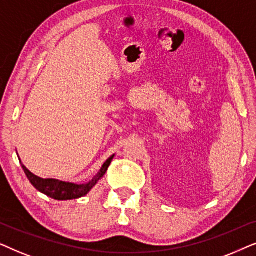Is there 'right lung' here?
I'll return each instance as SVG.
<instances>
[{"label": "right lung", "instance_id": "obj_1", "mask_svg": "<svg viewBox=\"0 0 256 256\" xmlns=\"http://www.w3.org/2000/svg\"><path fill=\"white\" fill-rule=\"evenodd\" d=\"M114 156H111L106 162H104V165L102 166L100 171L98 172V174L94 178L84 185H76L72 182H60L56 179H42L40 176L32 174L28 168L21 162L23 171H24L26 178L29 179V182H32V185L35 187L37 190L42 192L46 196L52 198L54 200H71V199H78V198L86 196L90 192V190L96 185L98 180L106 173L108 166L114 159Z\"/></svg>", "mask_w": 256, "mask_h": 256}]
</instances>
